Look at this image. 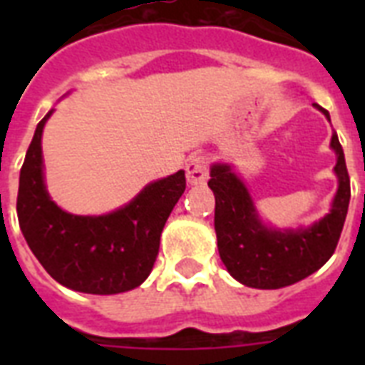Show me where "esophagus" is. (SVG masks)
<instances>
[{"mask_svg":"<svg viewBox=\"0 0 365 365\" xmlns=\"http://www.w3.org/2000/svg\"><path fill=\"white\" fill-rule=\"evenodd\" d=\"M185 174H187V182L191 185H200L208 180V160L202 155H193L185 166Z\"/></svg>","mask_w":365,"mask_h":365,"instance_id":"34e87169","label":"esophagus"}]
</instances>
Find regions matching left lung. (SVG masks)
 <instances>
[{
    "instance_id": "obj_1",
    "label": "left lung",
    "mask_w": 365,
    "mask_h": 365,
    "mask_svg": "<svg viewBox=\"0 0 365 365\" xmlns=\"http://www.w3.org/2000/svg\"><path fill=\"white\" fill-rule=\"evenodd\" d=\"M314 108L329 119L324 108L318 104ZM329 145L337 157L334 172L339 185L328 214L309 227L274 229L265 225L233 166L225 163L212 165L208 187L216 197L217 250L235 280L250 288L278 289L317 272L331 257L349 212L351 180L337 134L331 136Z\"/></svg>"
}]
</instances>
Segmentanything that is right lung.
I'll list each match as a JSON object with an SVG mask.
<instances>
[{
    "instance_id": "right-lung-1",
    "label": "right lung",
    "mask_w": 365,
    "mask_h": 365,
    "mask_svg": "<svg viewBox=\"0 0 365 365\" xmlns=\"http://www.w3.org/2000/svg\"><path fill=\"white\" fill-rule=\"evenodd\" d=\"M43 117L20 168L16 214L26 242L43 269L66 288L94 295L123 294L149 277L160 233L185 191V172L148 183L128 205L102 216H76L47 191Z\"/></svg>"
}]
</instances>
